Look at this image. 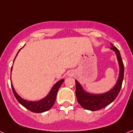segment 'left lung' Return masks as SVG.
<instances>
[{
	"label": "left lung",
	"instance_id": "8db88e82",
	"mask_svg": "<svg viewBox=\"0 0 133 133\" xmlns=\"http://www.w3.org/2000/svg\"><path fill=\"white\" fill-rule=\"evenodd\" d=\"M111 49L114 51L116 53L119 65V75L118 80L115 86L110 91L102 94H93L86 92L83 89L82 85L75 80V94L77 99L79 105L84 109L91 111H97L103 109L112 103L120 92L124 75V65L118 49L112 44H111Z\"/></svg>",
	"mask_w": 133,
	"mask_h": 133
}]
</instances>
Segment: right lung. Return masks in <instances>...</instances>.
<instances>
[{"mask_svg":"<svg viewBox=\"0 0 133 133\" xmlns=\"http://www.w3.org/2000/svg\"><path fill=\"white\" fill-rule=\"evenodd\" d=\"M19 51H20V49H19ZM19 51H18V53H19ZM18 53H17V54H18ZM15 59H14V61H15ZM12 67L11 68V72H12ZM63 82H64L63 79L57 82L54 85L52 89H51V91H49L48 95L45 98H44L42 100H38V101H28V100H24V99L21 98L17 94V93L15 91V89H14V87H13L12 83H11V86H12L13 94L15 95V98H17L18 102L21 105H23L25 108H26L28 110H30L32 112L42 113V112L48 111V110H49L52 107V106H53L56 101V94H57L58 90L59 89L60 87L61 86Z\"/></svg>","mask_w":133,"mask_h":133,"instance_id":"right-lung-1","label":"right lung"}]
</instances>
